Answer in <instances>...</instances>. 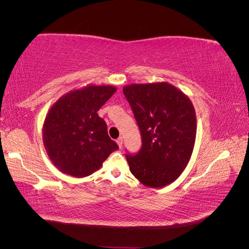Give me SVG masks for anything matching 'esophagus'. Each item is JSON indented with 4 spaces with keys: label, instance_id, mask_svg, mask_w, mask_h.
<instances>
[{
    "label": "esophagus",
    "instance_id": "obj_1",
    "mask_svg": "<svg viewBox=\"0 0 249 249\" xmlns=\"http://www.w3.org/2000/svg\"><path fill=\"white\" fill-rule=\"evenodd\" d=\"M116 142H117V144H118V146L122 148L123 147V143H124V140H123V138L122 137H119L117 140H116Z\"/></svg>",
    "mask_w": 249,
    "mask_h": 249
}]
</instances>
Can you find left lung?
I'll return each instance as SVG.
<instances>
[{"label": "left lung", "mask_w": 249, "mask_h": 249, "mask_svg": "<svg viewBox=\"0 0 249 249\" xmlns=\"http://www.w3.org/2000/svg\"><path fill=\"white\" fill-rule=\"evenodd\" d=\"M142 137L136 155L125 156L133 176L152 188L166 186L189 162L196 137V115L185 93L166 82L124 87Z\"/></svg>", "instance_id": "1"}]
</instances>
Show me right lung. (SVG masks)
I'll return each mask as SVG.
<instances>
[{"instance_id": "right-lung-1", "label": "right lung", "mask_w": 249, "mask_h": 249, "mask_svg": "<svg viewBox=\"0 0 249 249\" xmlns=\"http://www.w3.org/2000/svg\"><path fill=\"white\" fill-rule=\"evenodd\" d=\"M115 91L114 86L89 85L64 94L53 105L44 119L42 139L60 171L74 178L88 177L118 149L97 114Z\"/></svg>"}]
</instances>
